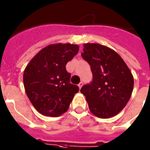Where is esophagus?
Masks as SVG:
<instances>
[{"label": "esophagus", "instance_id": "esophagus-1", "mask_svg": "<svg viewBox=\"0 0 150 150\" xmlns=\"http://www.w3.org/2000/svg\"><path fill=\"white\" fill-rule=\"evenodd\" d=\"M82 86H83V83H82V82H80V83H79V85H78V86H79V89L81 88L82 87Z\"/></svg>", "mask_w": 150, "mask_h": 150}]
</instances>
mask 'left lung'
<instances>
[{
	"label": "left lung",
	"instance_id": "left-lung-1",
	"mask_svg": "<svg viewBox=\"0 0 150 150\" xmlns=\"http://www.w3.org/2000/svg\"><path fill=\"white\" fill-rule=\"evenodd\" d=\"M82 57L91 65L93 80L80 91L86 96L91 112L109 118L121 112L129 102L134 78L117 53L97 43L84 44Z\"/></svg>",
	"mask_w": 150,
	"mask_h": 150
}]
</instances>
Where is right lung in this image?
Listing matches in <instances>:
<instances>
[{
    "mask_svg": "<svg viewBox=\"0 0 150 150\" xmlns=\"http://www.w3.org/2000/svg\"><path fill=\"white\" fill-rule=\"evenodd\" d=\"M79 52L72 44H53L38 52L25 68L26 94L35 109L45 116L58 117L67 112L77 86L70 83L66 64Z\"/></svg>",
    "mask_w": 150,
    "mask_h": 150,
    "instance_id": "right-lung-1",
    "label": "right lung"
}]
</instances>
